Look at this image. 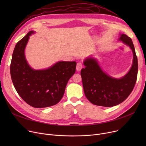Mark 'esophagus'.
I'll return each mask as SVG.
<instances>
[{
    "label": "esophagus",
    "instance_id": "esophagus-1",
    "mask_svg": "<svg viewBox=\"0 0 146 146\" xmlns=\"http://www.w3.org/2000/svg\"><path fill=\"white\" fill-rule=\"evenodd\" d=\"M83 67V64L81 62H78L77 63V66H76V70L77 71H80Z\"/></svg>",
    "mask_w": 146,
    "mask_h": 146
}]
</instances>
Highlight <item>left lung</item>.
<instances>
[{
  "instance_id": "1",
  "label": "left lung",
  "mask_w": 146,
  "mask_h": 146,
  "mask_svg": "<svg viewBox=\"0 0 146 146\" xmlns=\"http://www.w3.org/2000/svg\"><path fill=\"white\" fill-rule=\"evenodd\" d=\"M119 40L128 45L133 52L132 67L121 79L113 78L104 73L94 58L84 61L85 67L81 70L84 92L88 100L95 105L111 107L128 98L135 85L138 73V60L131 38L121 35Z\"/></svg>"
}]
</instances>
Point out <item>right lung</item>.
<instances>
[{
    "label": "right lung",
    "instance_id": "add662e5",
    "mask_svg": "<svg viewBox=\"0 0 146 146\" xmlns=\"http://www.w3.org/2000/svg\"><path fill=\"white\" fill-rule=\"evenodd\" d=\"M29 31L14 48L10 66L13 86L26 103L36 108L54 105L63 98L67 83L76 72V61H59L45 70H34L27 63L24 50Z\"/></svg>",
    "mask_w": 146,
    "mask_h": 146
}]
</instances>
